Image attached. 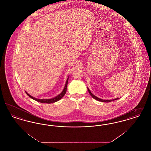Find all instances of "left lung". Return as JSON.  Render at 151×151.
<instances>
[{"instance_id": "8db88e82", "label": "left lung", "mask_w": 151, "mask_h": 151, "mask_svg": "<svg viewBox=\"0 0 151 151\" xmlns=\"http://www.w3.org/2000/svg\"><path fill=\"white\" fill-rule=\"evenodd\" d=\"M88 92H89V93L90 94V95L95 100H96L99 101H101V102H111V101H114L116 100H118V99H113V100H102V99H99V98H98V97H97L96 96H95L94 95H93V94L91 92V91H90V90L88 88Z\"/></svg>"}]
</instances>
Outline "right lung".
Returning a JSON list of instances; mask_svg holds the SVG:
<instances>
[{
    "instance_id": "add662e5",
    "label": "right lung",
    "mask_w": 151,
    "mask_h": 151,
    "mask_svg": "<svg viewBox=\"0 0 151 151\" xmlns=\"http://www.w3.org/2000/svg\"><path fill=\"white\" fill-rule=\"evenodd\" d=\"M68 81V79H67V81H66V83H65V88L63 90L62 92L60 94H59L57 96H56L55 97L53 98V99H36V98L31 96L30 95H29V94L27 92H26V93L27 94V95L29 96V97H30L31 99L37 101L38 102H41V103H46V104L53 103V102H57L58 101L60 100L65 96V94L66 93V91H67V86Z\"/></svg>"
}]
</instances>
